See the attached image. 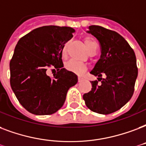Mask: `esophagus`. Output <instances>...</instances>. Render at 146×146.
<instances>
[{
	"label": "esophagus",
	"instance_id": "obj_1",
	"mask_svg": "<svg viewBox=\"0 0 146 146\" xmlns=\"http://www.w3.org/2000/svg\"><path fill=\"white\" fill-rule=\"evenodd\" d=\"M78 80H79V82H80V81L83 80V77L80 76H78Z\"/></svg>",
	"mask_w": 146,
	"mask_h": 146
}]
</instances>
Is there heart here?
Wrapping results in <instances>:
<instances>
[{
  "label": "heart",
  "instance_id": "1",
  "mask_svg": "<svg viewBox=\"0 0 146 146\" xmlns=\"http://www.w3.org/2000/svg\"><path fill=\"white\" fill-rule=\"evenodd\" d=\"M85 43L86 48H87L88 51L90 52L92 50L95 48H98L97 43L95 40H93V39L91 38H86L85 39ZM68 46V42L65 43L63 44L62 50H61V55L63 57H65L66 56V49ZM65 67L68 70L72 71L73 73H83L86 69V63L81 61L76 60H70L66 63H65Z\"/></svg>",
  "mask_w": 146,
  "mask_h": 146
}]
</instances>
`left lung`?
<instances>
[{
    "instance_id": "obj_1",
    "label": "left lung",
    "mask_w": 146,
    "mask_h": 146,
    "mask_svg": "<svg viewBox=\"0 0 146 146\" xmlns=\"http://www.w3.org/2000/svg\"><path fill=\"white\" fill-rule=\"evenodd\" d=\"M88 33L97 39L101 56L91 74L97 76L92 81V90L83 95L85 103L95 113L107 115L125 105L133 95L138 69L135 53L120 34L103 27L92 25ZM105 74L106 77L102 78Z\"/></svg>"
}]
</instances>
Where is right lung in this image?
<instances>
[{
  "label": "right lung",
  "mask_w": 146,
  "mask_h": 146,
  "mask_svg": "<svg viewBox=\"0 0 146 146\" xmlns=\"http://www.w3.org/2000/svg\"><path fill=\"white\" fill-rule=\"evenodd\" d=\"M74 32L69 27H41L17 43L10 62V82L17 99L30 113H56L63 106L69 89L77 83V76L63 68L61 55L63 44ZM50 65L58 71L52 78L46 74Z\"/></svg>",
  "instance_id": "add662e5"
}]
</instances>
